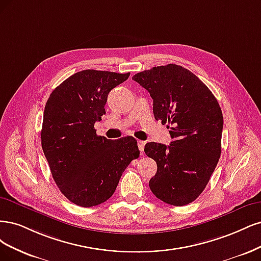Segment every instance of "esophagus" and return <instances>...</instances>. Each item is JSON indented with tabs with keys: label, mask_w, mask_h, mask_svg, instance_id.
<instances>
[{
	"label": "esophagus",
	"mask_w": 261,
	"mask_h": 261,
	"mask_svg": "<svg viewBox=\"0 0 261 261\" xmlns=\"http://www.w3.org/2000/svg\"><path fill=\"white\" fill-rule=\"evenodd\" d=\"M138 146H139V149L141 154L143 155V153H144V146H145V142L144 141H138Z\"/></svg>",
	"instance_id": "obj_1"
}]
</instances>
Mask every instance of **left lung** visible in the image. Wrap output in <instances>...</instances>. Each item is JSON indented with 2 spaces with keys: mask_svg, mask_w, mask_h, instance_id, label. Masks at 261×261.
I'll use <instances>...</instances> for the list:
<instances>
[{
  "mask_svg": "<svg viewBox=\"0 0 261 261\" xmlns=\"http://www.w3.org/2000/svg\"><path fill=\"white\" fill-rule=\"evenodd\" d=\"M132 79L149 92L155 119L168 124L173 139L168 146L149 142L144 147L157 164L149 189L167 204L188 205L204 191L221 155L219 103L203 81L179 65L153 67Z\"/></svg>",
  "mask_w": 261,
  "mask_h": 261,
  "instance_id": "1",
  "label": "left lung"
}]
</instances>
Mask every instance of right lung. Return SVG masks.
<instances>
[{
  "label": "right lung",
  "mask_w": 261,
  "mask_h": 261,
  "mask_svg": "<svg viewBox=\"0 0 261 261\" xmlns=\"http://www.w3.org/2000/svg\"><path fill=\"white\" fill-rule=\"evenodd\" d=\"M130 72L87 69L62 82L49 95L41 144L53 179L71 203L92 207L112 197L129 164L140 156L137 140L96 134L108 93Z\"/></svg>",
  "instance_id": "right-lung-1"
}]
</instances>
